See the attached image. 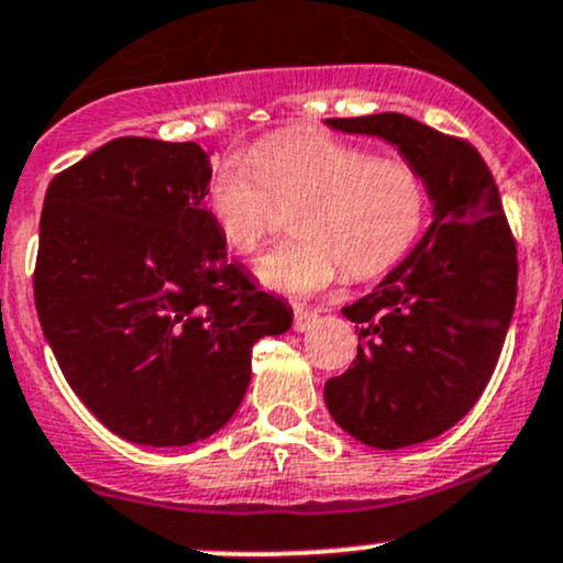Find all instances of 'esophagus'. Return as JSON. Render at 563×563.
Instances as JSON below:
<instances>
[{"label": "esophagus", "mask_w": 563, "mask_h": 563, "mask_svg": "<svg viewBox=\"0 0 563 563\" xmlns=\"http://www.w3.org/2000/svg\"><path fill=\"white\" fill-rule=\"evenodd\" d=\"M316 316H319V313H316L313 308L295 306V330H298V332H306L308 327H311L313 321H316Z\"/></svg>", "instance_id": "obj_1"}]
</instances>
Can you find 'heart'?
<instances>
[{"label":"heart","instance_id":"obj_1","mask_svg":"<svg viewBox=\"0 0 563 563\" xmlns=\"http://www.w3.org/2000/svg\"><path fill=\"white\" fill-rule=\"evenodd\" d=\"M431 183L418 164L308 132H284L229 156L207 183L205 205L223 247L255 257L292 212L298 239L271 252L257 274L268 287L311 295L338 279H375L420 242Z\"/></svg>","mask_w":563,"mask_h":563}]
</instances>
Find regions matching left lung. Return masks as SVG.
Masks as SVG:
<instances>
[{
  "mask_svg": "<svg viewBox=\"0 0 563 563\" xmlns=\"http://www.w3.org/2000/svg\"><path fill=\"white\" fill-rule=\"evenodd\" d=\"M327 124L399 145L431 183V229L375 292L343 308L358 324V353L324 385L343 431L399 450L435 439L482 399L516 306V239L497 183L465 137L404 113Z\"/></svg>",
  "mask_w": 563,
  "mask_h": 563,
  "instance_id": "obj_1",
  "label": "left lung"
}]
</instances>
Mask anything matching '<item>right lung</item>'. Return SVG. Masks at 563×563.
I'll list each match as a JSON object with an SVG mask.
<instances>
[{
	"label": "right lung",
	"mask_w": 563,
	"mask_h": 563,
	"mask_svg": "<svg viewBox=\"0 0 563 563\" xmlns=\"http://www.w3.org/2000/svg\"><path fill=\"white\" fill-rule=\"evenodd\" d=\"M197 143L117 137L47 186L34 268L44 338L74 394L135 444L186 446L231 420L252 345L292 308L225 257Z\"/></svg>",
	"instance_id": "add662e5"
}]
</instances>
